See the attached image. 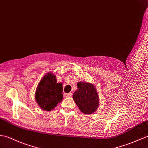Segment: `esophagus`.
<instances>
[{
  "mask_svg": "<svg viewBox=\"0 0 148 148\" xmlns=\"http://www.w3.org/2000/svg\"><path fill=\"white\" fill-rule=\"evenodd\" d=\"M64 95H65V97H71L73 94H72V92H69V93H65Z\"/></svg>",
  "mask_w": 148,
  "mask_h": 148,
  "instance_id": "obj_1",
  "label": "esophagus"
}]
</instances>
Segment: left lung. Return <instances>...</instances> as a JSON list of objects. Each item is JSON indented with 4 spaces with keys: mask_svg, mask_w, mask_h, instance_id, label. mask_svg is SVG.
I'll use <instances>...</instances> for the list:
<instances>
[{
    "mask_svg": "<svg viewBox=\"0 0 148 148\" xmlns=\"http://www.w3.org/2000/svg\"><path fill=\"white\" fill-rule=\"evenodd\" d=\"M77 85V90L73 96L75 103L84 114L94 113L99 103L97 89L90 82H79Z\"/></svg>",
    "mask_w": 148,
    "mask_h": 148,
    "instance_id": "8db88e82",
    "label": "left lung"
}]
</instances>
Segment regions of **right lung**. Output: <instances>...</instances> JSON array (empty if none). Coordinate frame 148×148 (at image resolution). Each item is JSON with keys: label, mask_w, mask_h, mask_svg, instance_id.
Masks as SVG:
<instances>
[{"label": "right lung", "mask_w": 148, "mask_h": 148, "mask_svg": "<svg viewBox=\"0 0 148 148\" xmlns=\"http://www.w3.org/2000/svg\"><path fill=\"white\" fill-rule=\"evenodd\" d=\"M62 83L57 82L56 76L49 73L42 79L38 85L35 99L43 110L51 111L63 99Z\"/></svg>", "instance_id": "right-lung-1"}]
</instances>
